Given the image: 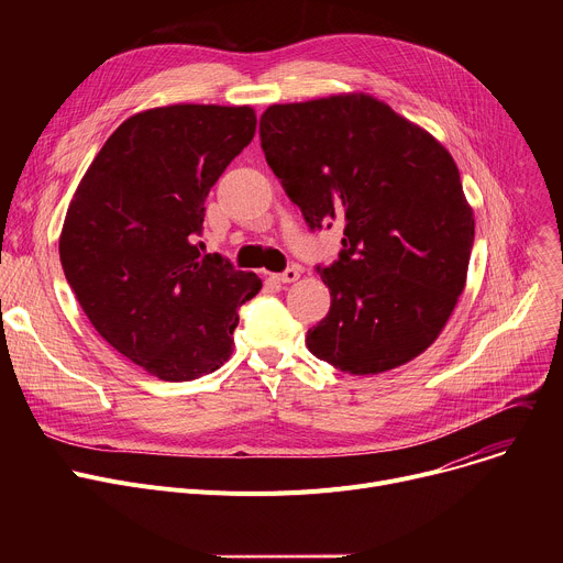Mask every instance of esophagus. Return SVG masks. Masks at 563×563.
<instances>
[{
  "instance_id": "1",
  "label": "esophagus",
  "mask_w": 563,
  "mask_h": 563,
  "mask_svg": "<svg viewBox=\"0 0 563 563\" xmlns=\"http://www.w3.org/2000/svg\"><path fill=\"white\" fill-rule=\"evenodd\" d=\"M272 278L283 283V285H287V283H297L301 278V274H299V269H294V266H289V269H285L283 274H274Z\"/></svg>"
}]
</instances>
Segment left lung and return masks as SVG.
I'll return each mask as SVG.
<instances>
[{
  "mask_svg": "<svg viewBox=\"0 0 563 563\" xmlns=\"http://www.w3.org/2000/svg\"><path fill=\"white\" fill-rule=\"evenodd\" d=\"M260 139L310 230H344L338 260L317 266L331 310L308 331L312 356L356 376L418 358L456 308L475 242L445 145L367 93L272 104Z\"/></svg>",
  "mask_w": 563,
  "mask_h": 563,
  "instance_id": "8db88e82",
  "label": "left lung"
}]
</instances>
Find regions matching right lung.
Returning <instances> with one entry per match:
<instances>
[{
	"label": "right lung",
	"instance_id": "1",
	"mask_svg": "<svg viewBox=\"0 0 563 563\" xmlns=\"http://www.w3.org/2000/svg\"><path fill=\"white\" fill-rule=\"evenodd\" d=\"M251 107L168 104L130 115L84 173L58 255L93 329L162 380H194L232 356L240 308L262 289L200 255L205 198L255 134Z\"/></svg>",
	"mask_w": 563,
	"mask_h": 563
}]
</instances>
